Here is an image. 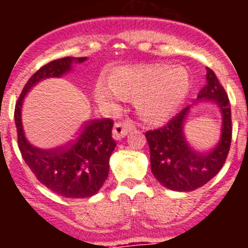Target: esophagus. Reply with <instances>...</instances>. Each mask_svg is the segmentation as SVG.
I'll return each mask as SVG.
<instances>
[{
	"label": "esophagus",
	"mask_w": 248,
	"mask_h": 248,
	"mask_svg": "<svg viewBox=\"0 0 248 248\" xmlns=\"http://www.w3.org/2000/svg\"><path fill=\"white\" fill-rule=\"evenodd\" d=\"M134 128H135V124L131 119L123 120V122H117L115 123V125H114V130H113L114 138L118 140L122 139V138H124L126 134H128L131 129H134Z\"/></svg>",
	"instance_id": "obj_1"
}]
</instances>
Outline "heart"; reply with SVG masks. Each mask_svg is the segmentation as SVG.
Segmentation results:
<instances>
[{
  "label": "heart",
  "mask_w": 248,
  "mask_h": 248,
  "mask_svg": "<svg viewBox=\"0 0 248 248\" xmlns=\"http://www.w3.org/2000/svg\"><path fill=\"white\" fill-rule=\"evenodd\" d=\"M189 76L183 68L128 67L107 77V84L97 87V97L117 102L120 97L138 99V109L148 120H161L171 115L189 92Z\"/></svg>",
  "instance_id": "b5f03b06"
}]
</instances>
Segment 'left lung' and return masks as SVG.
I'll return each mask as SVG.
<instances>
[{"label":"left lung","instance_id":"left-lung-1","mask_svg":"<svg viewBox=\"0 0 248 248\" xmlns=\"http://www.w3.org/2000/svg\"><path fill=\"white\" fill-rule=\"evenodd\" d=\"M206 85L199 92L198 99L212 100L222 113V133L217 146L209 153H198L189 146L184 135V124L191 105L161 128L145 133L150 148L151 172L161 185L175 191H192L209 183L223 166L229 155L232 138L231 107L226 92L215 76L206 68Z\"/></svg>","mask_w":248,"mask_h":248}]
</instances>
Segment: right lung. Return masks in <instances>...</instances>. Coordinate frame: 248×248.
<instances>
[{
  "instance_id": "right-lung-1",
  "label": "right lung",
  "mask_w": 248,
  "mask_h": 248,
  "mask_svg": "<svg viewBox=\"0 0 248 248\" xmlns=\"http://www.w3.org/2000/svg\"><path fill=\"white\" fill-rule=\"evenodd\" d=\"M85 57H64L41 67L26 83L16 103L15 122L22 157L37 180L56 194L71 199L91 198L97 194L109 174V157L117 146L111 135L109 118L85 122L72 141L50 150L31 145L22 126V103L30 89L46 78L61 77L71 71L73 63Z\"/></svg>"
}]
</instances>
